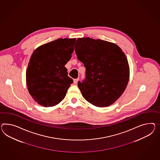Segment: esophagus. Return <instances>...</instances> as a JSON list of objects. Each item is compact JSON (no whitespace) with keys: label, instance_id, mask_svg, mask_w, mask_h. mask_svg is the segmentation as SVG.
<instances>
[{"label":"esophagus","instance_id":"1","mask_svg":"<svg viewBox=\"0 0 160 160\" xmlns=\"http://www.w3.org/2000/svg\"><path fill=\"white\" fill-rule=\"evenodd\" d=\"M78 80H79V78H78L74 79V80H73V82H74V84H77Z\"/></svg>","mask_w":160,"mask_h":160}]
</instances>
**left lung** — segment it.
Wrapping results in <instances>:
<instances>
[{"label":"left lung","mask_w":160,"mask_h":160,"mask_svg":"<svg viewBox=\"0 0 160 160\" xmlns=\"http://www.w3.org/2000/svg\"><path fill=\"white\" fill-rule=\"evenodd\" d=\"M74 50L86 68V78L78 82L82 95L92 105H111L123 94L129 78L127 57L116 44L90 38L77 39Z\"/></svg>","instance_id":"left-lung-1"}]
</instances>
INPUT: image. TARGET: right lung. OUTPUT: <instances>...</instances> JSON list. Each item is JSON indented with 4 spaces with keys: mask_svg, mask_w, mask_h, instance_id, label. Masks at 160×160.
I'll use <instances>...</instances> for the list:
<instances>
[{
    "mask_svg": "<svg viewBox=\"0 0 160 160\" xmlns=\"http://www.w3.org/2000/svg\"><path fill=\"white\" fill-rule=\"evenodd\" d=\"M76 39H58L38 47L31 57L26 72L29 93L40 105H58L73 80L65 67L74 51Z\"/></svg>",
    "mask_w": 160,
    "mask_h": 160,
    "instance_id": "obj_1",
    "label": "right lung"
}]
</instances>
